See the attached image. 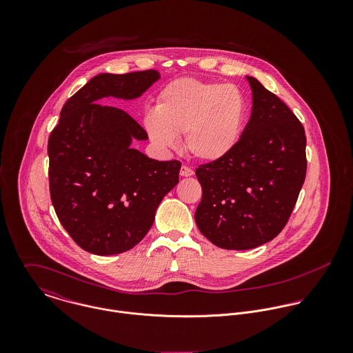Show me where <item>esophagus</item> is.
<instances>
[{
  "label": "esophagus",
  "instance_id": "esophagus-1",
  "mask_svg": "<svg viewBox=\"0 0 353 353\" xmlns=\"http://www.w3.org/2000/svg\"><path fill=\"white\" fill-rule=\"evenodd\" d=\"M179 174H181V176H192V175L194 174V171H193L190 167H188V165L183 164V165L181 167V172H179Z\"/></svg>",
  "mask_w": 353,
  "mask_h": 353
}]
</instances>
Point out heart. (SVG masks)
I'll list each match as a JSON object with an SVG mask.
<instances>
[{"instance_id": "obj_1", "label": "heart", "mask_w": 353, "mask_h": 353, "mask_svg": "<svg viewBox=\"0 0 353 353\" xmlns=\"http://www.w3.org/2000/svg\"><path fill=\"white\" fill-rule=\"evenodd\" d=\"M246 115L248 101L239 87L185 77L161 90L144 126L160 150L175 148L178 136L185 133L189 153L212 163L234 151Z\"/></svg>"}]
</instances>
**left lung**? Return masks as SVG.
I'll return each mask as SVG.
<instances>
[{
	"instance_id": "left-lung-1",
	"label": "left lung",
	"mask_w": 353,
	"mask_h": 353,
	"mask_svg": "<svg viewBox=\"0 0 353 353\" xmlns=\"http://www.w3.org/2000/svg\"><path fill=\"white\" fill-rule=\"evenodd\" d=\"M250 119L234 151L196 170L202 188L196 223L214 246L249 250L285 227L305 178V134L290 107L246 76Z\"/></svg>"
}]
</instances>
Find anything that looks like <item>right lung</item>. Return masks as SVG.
Wrapping results in <instances>:
<instances>
[{"instance_id":"obj_1","label":"right lung","mask_w":353,"mask_h":353,"mask_svg":"<svg viewBox=\"0 0 353 353\" xmlns=\"http://www.w3.org/2000/svg\"><path fill=\"white\" fill-rule=\"evenodd\" d=\"M157 70L101 73L61 110L49 137V181L55 213L85 252H128L147 235L163 197L179 182L181 161H159L132 148L147 132L104 98H140Z\"/></svg>"}]
</instances>
